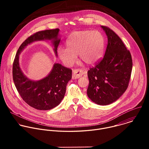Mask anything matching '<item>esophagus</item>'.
I'll list each match as a JSON object with an SVG mask.
<instances>
[{"label":"esophagus","instance_id":"obj_1","mask_svg":"<svg viewBox=\"0 0 149 149\" xmlns=\"http://www.w3.org/2000/svg\"><path fill=\"white\" fill-rule=\"evenodd\" d=\"M84 74V71L82 70L76 69L72 71V78L73 79H78L82 77Z\"/></svg>","mask_w":149,"mask_h":149}]
</instances>
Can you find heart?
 <instances>
[{"instance_id": "b5f03b06", "label": "heart", "mask_w": 149, "mask_h": 149, "mask_svg": "<svg viewBox=\"0 0 149 149\" xmlns=\"http://www.w3.org/2000/svg\"><path fill=\"white\" fill-rule=\"evenodd\" d=\"M104 45V36L98 31H75L67 38V48L59 47L57 54L59 59L68 67L75 63L78 54L80 59L91 65L101 58Z\"/></svg>"}]
</instances>
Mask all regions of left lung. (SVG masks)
Listing matches in <instances>:
<instances>
[{
    "mask_svg": "<svg viewBox=\"0 0 149 149\" xmlns=\"http://www.w3.org/2000/svg\"><path fill=\"white\" fill-rule=\"evenodd\" d=\"M101 28L107 36V46L102 60L88 71L87 93L93 102L107 105L117 101L128 87L133 62L120 37L108 27Z\"/></svg>",
    "mask_w": 149,
    "mask_h": 149,
    "instance_id": "1",
    "label": "left lung"
}]
</instances>
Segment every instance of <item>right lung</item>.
Returning <instances> with one entry per match:
<instances>
[{
  "instance_id": "right-lung-1",
  "label": "right lung",
  "mask_w": 149,
  "mask_h": 149,
  "mask_svg": "<svg viewBox=\"0 0 149 149\" xmlns=\"http://www.w3.org/2000/svg\"><path fill=\"white\" fill-rule=\"evenodd\" d=\"M59 29L39 31L28 38L19 48L13 64V79L20 97L31 107L39 110H48L58 106L64 97L66 87L72 78V70L55 63L49 74L38 81L29 79L19 65V55L28 45L36 41L50 40L57 57L61 38Z\"/></svg>"
}]
</instances>
